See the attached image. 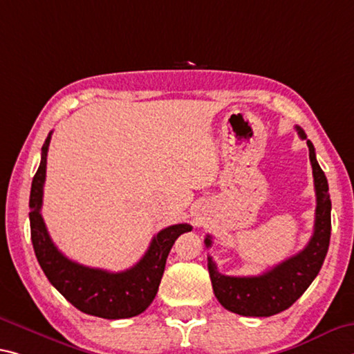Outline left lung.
<instances>
[{
  "mask_svg": "<svg viewBox=\"0 0 354 354\" xmlns=\"http://www.w3.org/2000/svg\"><path fill=\"white\" fill-rule=\"evenodd\" d=\"M298 136L306 140L310 157L313 184H315L317 209L313 234L308 244L299 254L287 258L269 271L252 277L223 276L217 271L216 263L207 257V269L212 282V290L217 301L227 310L244 317H271L293 306L302 293L318 276L328 254L330 238V198L328 179L318 165L315 148L306 132L296 127ZM206 248H211L212 241L207 234Z\"/></svg>",
  "mask_w": 354,
  "mask_h": 354,
  "instance_id": "1",
  "label": "left lung"
}]
</instances>
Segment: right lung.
Instances as JSON below:
<instances>
[{
	"label": "right lung",
	"mask_w": 354,
	"mask_h": 354,
	"mask_svg": "<svg viewBox=\"0 0 354 354\" xmlns=\"http://www.w3.org/2000/svg\"><path fill=\"white\" fill-rule=\"evenodd\" d=\"M50 140L52 132L42 147L41 164L32 178L30 194L31 241L39 265L50 283L83 313L106 319L140 315L156 298L167 257L176 238L190 232L192 227L178 223L160 230L151 241L142 260L121 272L88 268L69 260L53 244L41 214Z\"/></svg>",
	"instance_id": "add662e5"
}]
</instances>
